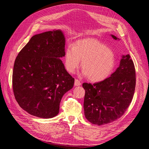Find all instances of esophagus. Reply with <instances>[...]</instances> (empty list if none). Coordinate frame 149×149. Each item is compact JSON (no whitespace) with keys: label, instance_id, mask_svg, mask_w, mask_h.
Returning a JSON list of instances; mask_svg holds the SVG:
<instances>
[{"label":"esophagus","instance_id":"34e87169","mask_svg":"<svg viewBox=\"0 0 149 149\" xmlns=\"http://www.w3.org/2000/svg\"><path fill=\"white\" fill-rule=\"evenodd\" d=\"M81 84V82L79 81L78 79H76L74 80V86H80Z\"/></svg>","mask_w":149,"mask_h":149}]
</instances>
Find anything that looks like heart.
I'll list each match as a JSON object with an SVG mask.
<instances>
[{
    "mask_svg": "<svg viewBox=\"0 0 149 149\" xmlns=\"http://www.w3.org/2000/svg\"><path fill=\"white\" fill-rule=\"evenodd\" d=\"M81 60L83 74L92 81H100L109 76L115 66V55L106 45L93 38L78 40L68 46L65 53L67 71L73 73Z\"/></svg>",
    "mask_w": 149,
    "mask_h": 149,
    "instance_id": "obj_1",
    "label": "heart"
}]
</instances>
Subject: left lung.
Here are the masks:
<instances>
[{
    "instance_id": "8db88e82",
    "label": "left lung",
    "mask_w": 149,
    "mask_h": 149,
    "mask_svg": "<svg viewBox=\"0 0 149 149\" xmlns=\"http://www.w3.org/2000/svg\"><path fill=\"white\" fill-rule=\"evenodd\" d=\"M115 40L118 38L112 35ZM136 69L129 55L110 77L94 84L84 83V115L90 123L101 125L112 123L127 109L136 88Z\"/></svg>"
}]
</instances>
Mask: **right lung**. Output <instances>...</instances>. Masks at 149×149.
<instances>
[{"label": "right lung", "mask_w": 149, "mask_h": 149, "mask_svg": "<svg viewBox=\"0 0 149 149\" xmlns=\"http://www.w3.org/2000/svg\"><path fill=\"white\" fill-rule=\"evenodd\" d=\"M65 38L61 30L33 36L18 54L13 65L12 88L19 106L30 114L48 119L56 116L63 96L74 79L60 58Z\"/></svg>", "instance_id": "right-lung-1"}]
</instances>
